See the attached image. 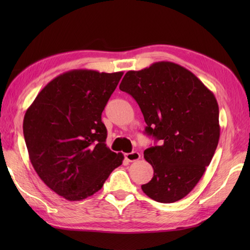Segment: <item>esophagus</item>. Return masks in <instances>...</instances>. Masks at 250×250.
I'll return each instance as SVG.
<instances>
[{"instance_id":"obj_1","label":"esophagus","mask_w":250,"mask_h":250,"mask_svg":"<svg viewBox=\"0 0 250 250\" xmlns=\"http://www.w3.org/2000/svg\"><path fill=\"white\" fill-rule=\"evenodd\" d=\"M125 158L126 161L133 162V161L139 160V159L141 158V153L137 152V151H132V152H129V153H125Z\"/></svg>"}]
</instances>
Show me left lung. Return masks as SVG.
<instances>
[{
	"label": "left lung",
	"mask_w": 250,
	"mask_h": 250,
	"mask_svg": "<svg viewBox=\"0 0 250 250\" xmlns=\"http://www.w3.org/2000/svg\"><path fill=\"white\" fill-rule=\"evenodd\" d=\"M119 89L139 104L145 133L161 141L144 151L153 177L142 190L160 203L182 200L203 176L218 145L219 107L214 93L193 73L168 61L129 71Z\"/></svg>",
	"instance_id": "1"
}]
</instances>
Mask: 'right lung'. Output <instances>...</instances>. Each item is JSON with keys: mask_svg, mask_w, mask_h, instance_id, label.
<instances>
[{"mask_svg": "<svg viewBox=\"0 0 250 250\" xmlns=\"http://www.w3.org/2000/svg\"><path fill=\"white\" fill-rule=\"evenodd\" d=\"M122 72L73 70L54 78L26 109L23 135L40 178L68 201L103 187L124 155L106 146L102 111Z\"/></svg>", "mask_w": 250, "mask_h": 250, "instance_id": "right-lung-1", "label": "right lung"}]
</instances>
